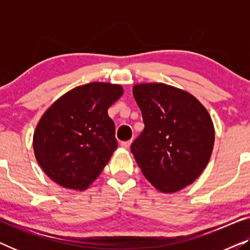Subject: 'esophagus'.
Returning <instances> with one entry per match:
<instances>
[{"label":"esophagus","instance_id":"34e87169","mask_svg":"<svg viewBox=\"0 0 250 250\" xmlns=\"http://www.w3.org/2000/svg\"><path fill=\"white\" fill-rule=\"evenodd\" d=\"M131 145H132V140H128V141H124L121 143L122 148H124V149H128L129 146H131Z\"/></svg>","mask_w":250,"mask_h":250}]
</instances>
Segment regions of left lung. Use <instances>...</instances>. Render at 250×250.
I'll return each mask as SVG.
<instances>
[{"label":"left lung","mask_w":250,"mask_h":250,"mask_svg":"<svg viewBox=\"0 0 250 250\" xmlns=\"http://www.w3.org/2000/svg\"><path fill=\"white\" fill-rule=\"evenodd\" d=\"M145 129L131 151L146 179L164 193L194 182L209 162L215 129L207 109L189 92L164 83L133 86Z\"/></svg>","instance_id":"left-lung-1"}]
</instances>
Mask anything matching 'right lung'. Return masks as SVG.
Instances as JSON below:
<instances>
[{
  "label": "right lung",
  "mask_w": 250,
  "mask_h": 250,
  "mask_svg": "<svg viewBox=\"0 0 250 250\" xmlns=\"http://www.w3.org/2000/svg\"><path fill=\"white\" fill-rule=\"evenodd\" d=\"M118 84L93 82L68 91L44 112L33 136L36 160L53 182L85 190L117 149L108 109L123 95Z\"/></svg>",
  "instance_id": "obj_1"
}]
</instances>
